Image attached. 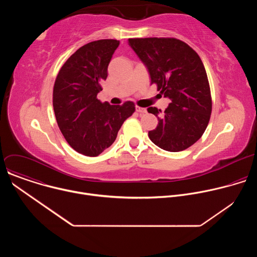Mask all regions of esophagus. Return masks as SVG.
I'll use <instances>...</instances> for the list:
<instances>
[{"mask_svg": "<svg viewBox=\"0 0 257 257\" xmlns=\"http://www.w3.org/2000/svg\"><path fill=\"white\" fill-rule=\"evenodd\" d=\"M136 112H138L140 114H145L146 113V108L140 107V106H136Z\"/></svg>", "mask_w": 257, "mask_h": 257, "instance_id": "1", "label": "esophagus"}]
</instances>
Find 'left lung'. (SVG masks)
Segmentation results:
<instances>
[{
    "mask_svg": "<svg viewBox=\"0 0 257 257\" xmlns=\"http://www.w3.org/2000/svg\"><path fill=\"white\" fill-rule=\"evenodd\" d=\"M128 44L148 69L152 84L170 99L164 113L155 106L148 108L159 121L149 137L164 151L177 153L190 148L204 133L211 114L202 61L187 44L176 39H129Z\"/></svg>",
    "mask_w": 257,
    "mask_h": 257,
    "instance_id": "1",
    "label": "left lung"
}]
</instances>
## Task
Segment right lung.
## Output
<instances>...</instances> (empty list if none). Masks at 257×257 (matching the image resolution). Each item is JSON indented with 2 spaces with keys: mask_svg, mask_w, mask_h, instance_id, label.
Wrapping results in <instances>:
<instances>
[{
  "mask_svg": "<svg viewBox=\"0 0 257 257\" xmlns=\"http://www.w3.org/2000/svg\"><path fill=\"white\" fill-rule=\"evenodd\" d=\"M119 45L117 40H99L81 47L66 61L55 81L58 126L71 148L87 157H97L109 148L135 111L132 101L111 105L96 97Z\"/></svg>",
  "mask_w": 257,
  "mask_h": 257,
  "instance_id": "add662e5",
  "label": "right lung"
}]
</instances>
